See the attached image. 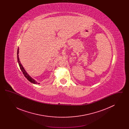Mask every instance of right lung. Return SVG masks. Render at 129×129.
I'll return each mask as SVG.
<instances>
[{"label": "right lung", "mask_w": 129, "mask_h": 129, "mask_svg": "<svg viewBox=\"0 0 129 129\" xmlns=\"http://www.w3.org/2000/svg\"><path fill=\"white\" fill-rule=\"evenodd\" d=\"M19 48L17 50V60H18V62L20 68L21 69V70L22 71V72H23V74H24V76L25 77V78L28 80L29 82H30L31 83L34 84H40V83H38L37 81H36L35 80H34V79H33L32 77H31L30 76H29L28 74L26 72V71H25V69L23 67L22 65L21 64L20 61L19 60Z\"/></svg>", "instance_id": "1"}]
</instances>
